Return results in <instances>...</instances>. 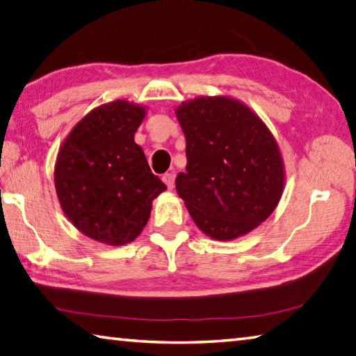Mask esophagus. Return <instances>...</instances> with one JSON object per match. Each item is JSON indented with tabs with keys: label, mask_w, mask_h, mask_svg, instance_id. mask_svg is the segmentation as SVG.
I'll return each instance as SVG.
<instances>
[{
	"label": "esophagus",
	"mask_w": 356,
	"mask_h": 356,
	"mask_svg": "<svg viewBox=\"0 0 356 356\" xmlns=\"http://www.w3.org/2000/svg\"><path fill=\"white\" fill-rule=\"evenodd\" d=\"M161 179H163V182L166 184L168 188H170V190L174 188V180H176V174L166 172V174H163V176H161Z\"/></svg>",
	"instance_id": "esophagus-1"
}]
</instances>
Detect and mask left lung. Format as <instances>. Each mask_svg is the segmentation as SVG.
I'll return each instance as SVG.
<instances>
[{
    "mask_svg": "<svg viewBox=\"0 0 356 356\" xmlns=\"http://www.w3.org/2000/svg\"><path fill=\"white\" fill-rule=\"evenodd\" d=\"M186 171L176 177L197 227L219 241L249 234L268 219L283 193V161L264 122L225 96H202L180 106Z\"/></svg>",
    "mask_w": 356,
    "mask_h": 356,
    "instance_id": "left-lung-1",
    "label": "left lung"
}]
</instances>
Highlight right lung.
Listing matches in <instances>:
<instances>
[{
    "mask_svg": "<svg viewBox=\"0 0 356 356\" xmlns=\"http://www.w3.org/2000/svg\"><path fill=\"white\" fill-rule=\"evenodd\" d=\"M145 115L127 101L108 102L83 116L60 147L57 197L74 227L92 240L134 241L151 216L152 200L166 190L134 141Z\"/></svg>",
    "mask_w": 356,
    "mask_h": 356,
    "instance_id": "obj_1",
    "label": "right lung"
}]
</instances>
